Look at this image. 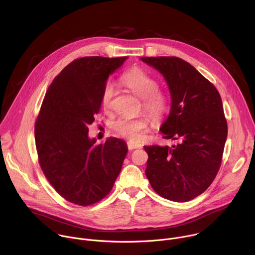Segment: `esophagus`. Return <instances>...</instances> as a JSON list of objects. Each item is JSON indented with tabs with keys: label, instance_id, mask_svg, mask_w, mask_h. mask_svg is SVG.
<instances>
[{
	"label": "esophagus",
	"instance_id": "esophagus-1",
	"mask_svg": "<svg viewBox=\"0 0 255 255\" xmlns=\"http://www.w3.org/2000/svg\"><path fill=\"white\" fill-rule=\"evenodd\" d=\"M128 148L129 150H133V149H137V148H141L142 145L141 144H137V143H133V142H128Z\"/></svg>",
	"mask_w": 255,
	"mask_h": 255
}]
</instances>
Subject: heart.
Listing matches in <instances>:
<instances>
[{
    "label": "heart",
    "instance_id": "1",
    "mask_svg": "<svg viewBox=\"0 0 255 255\" xmlns=\"http://www.w3.org/2000/svg\"><path fill=\"white\" fill-rule=\"evenodd\" d=\"M125 86L135 96L142 99L143 110L154 119H161L168 111L169 102L166 95L158 91L157 81L141 68H132L120 79ZM116 96V90L112 83H107L103 89L101 102L105 109L112 106ZM149 120L146 117L127 118L121 117L112 123L113 129L121 136L131 140H139L147 130Z\"/></svg>",
    "mask_w": 255,
    "mask_h": 255
}]
</instances>
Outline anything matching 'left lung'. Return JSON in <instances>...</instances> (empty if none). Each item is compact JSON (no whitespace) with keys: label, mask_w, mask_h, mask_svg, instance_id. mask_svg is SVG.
<instances>
[{"label":"left lung","mask_w":255,"mask_h":255,"mask_svg":"<svg viewBox=\"0 0 255 255\" xmlns=\"http://www.w3.org/2000/svg\"><path fill=\"white\" fill-rule=\"evenodd\" d=\"M164 78L170 110L159 130L169 146H144L145 169L153 190L173 202H188L204 193L220 168L227 122L219 92L189 62L173 56L141 57Z\"/></svg>","instance_id":"obj_1"}]
</instances>
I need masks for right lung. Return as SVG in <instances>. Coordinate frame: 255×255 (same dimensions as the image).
Returning <instances> with one entry per match:
<instances>
[{"mask_svg":"<svg viewBox=\"0 0 255 255\" xmlns=\"http://www.w3.org/2000/svg\"><path fill=\"white\" fill-rule=\"evenodd\" d=\"M127 56H89L65 66L53 80L35 123L40 166L55 191L80 206L99 202L112 190L128 151L124 140L96 144L88 126L101 108L102 92Z\"/></svg>","mask_w":255,"mask_h":255,"instance_id":"1","label":"right lung"}]
</instances>
